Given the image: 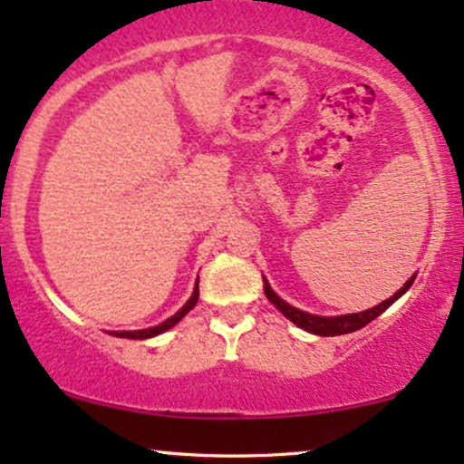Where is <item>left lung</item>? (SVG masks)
Masks as SVG:
<instances>
[{
    "mask_svg": "<svg viewBox=\"0 0 464 464\" xmlns=\"http://www.w3.org/2000/svg\"><path fill=\"white\" fill-rule=\"evenodd\" d=\"M412 281H414V275L410 276L406 284H403L401 290H397L395 295L391 296V299L380 303V305L371 307V310L360 312V314H344V316H314V314L296 310V307L287 305V303L281 299V296H276L273 292V287L268 285V281H266V279H264V292H266V296H268V301L273 303L276 310L284 314L287 321L299 324V327L305 329V332L316 334V335H343V334L358 332V329L364 327V324L375 321V318L380 316L382 312H386L388 307H391L392 303H395L399 296H401L403 292L408 290L410 285H412Z\"/></svg>",
    "mask_w": 464,
    "mask_h": 464,
    "instance_id": "8db88e82",
    "label": "left lung"
}]
</instances>
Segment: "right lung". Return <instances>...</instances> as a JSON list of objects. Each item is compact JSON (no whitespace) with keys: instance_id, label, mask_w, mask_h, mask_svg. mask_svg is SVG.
<instances>
[{"instance_id":"right-lung-1","label":"right lung","mask_w":464,"mask_h":464,"mask_svg":"<svg viewBox=\"0 0 464 464\" xmlns=\"http://www.w3.org/2000/svg\"><path fill=\"white\" fill-rule=\"evenodd\" d=\"M196 303H198V284H196V290H194V295H191V299L185 303L183 307H180V310L174 314V316H169L168 321H163L161 324H157V327H150V329H140V332H111L113 335H120V338H130V340H143V338H152V335H157V334H163V332H168L169 327H174V324H177L180 318L185 316V314H188L191 307L196 305Z\"/></svg>"}]
</instances>
